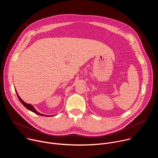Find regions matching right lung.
<instances>
[{
	"mask_svg": "<svg viewBox=\"0 0 158 158\" xmlns=\"http://www.w3.org/2000/svg\"><path fill=\"white\" fill-rule=\"evenodd\" d=\"M16 94H17V97H18V98H19V101H20V102L23 104L27 109H28L29 110H30L31 111H32V112H34V113H35V114H38V115H41V116H46V115H44V114H40L39 112H38L37 111H36L35 110V109L34 108V107L31 105V104H27V103H26V102H24L23 101H22L20 98V97L18 96V94H17V92H16Z\"/></svg>",
	"mask_w": 158,
	"mask_h": 158,
	"instance_id": "1",
	"label": "right lung"
}]
</instances>
